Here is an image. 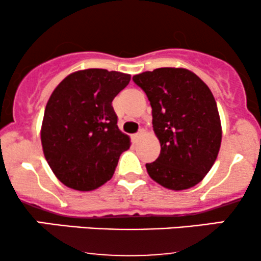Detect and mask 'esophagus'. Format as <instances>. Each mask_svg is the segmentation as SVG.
I'll return each instance as SVG.
<instances>
[{
	"instance_id": "34e87169",
	"label": "esophagus",
	"mask_w": 261,
	"mask_h": 261,
	"mask_svg": "<svg viewBox=\"0 0 261 261\" xmlns=\"http://www.w3.org/2000/svg\"><path fill=\"white\" fill-rule=\"evenodd\" d=\"M142 135H143V130H140V131H139V133H137V134H135V135H134V140H135V141H137V140H139V139H140V137H141V136H142Z\"/></svg>"
}]
</instances>
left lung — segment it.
<instances>
[{
  "label": "left lung",
  "mask_w": 261,
  "mask_h": 261,
  "mask_svg": "<svg viewBox=\"0 0 261 261\" xmlns=\"http://www.w3.org/2000/svg\"><path fill=\"white\" fill-rule=\"evenodd\" d=\"M152 107L161 153L148 175L170 190L195 187L216 161L222 140L220 114L205 82L187 68L162 67L133 77Z\"/></svg>",
  "instance_id": "1"
}]
</instances>
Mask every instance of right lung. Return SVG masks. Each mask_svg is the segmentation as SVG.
<instances>
[{
  "mask_svg": "<svg viewBox=\"0 0 261 261\" xmlns=\"http://www.w3.org/2000/svg\"><path fill=\"white\" fill-rule=\"evenodd\" d=\"M130 74L88 68L68 74L45 108L41 145L50 168L62 184L91 191L112 179L130 137L118 127L112 101Z\"/></svg>",
  "mask_w": 261,
  "mask_h": 261,
  "instance_id": "obj_1",
  "label": "right lung"
}]
</instances>
